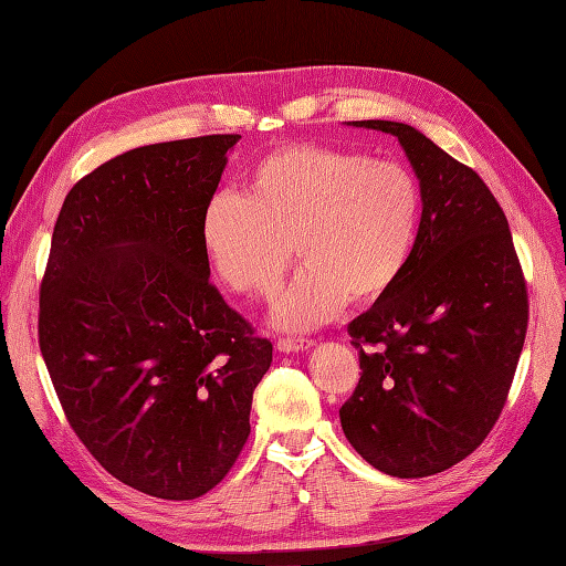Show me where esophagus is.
<instances>
[{"label":"esophagus","instance_id":"esophagus-1","mask_svg":"<svg viewBox=\"0 0 566 566\" xmlns=\"http://www.w3.org/2000/svg\"><path fill=\"white\" fill-rule=\"evenodd\" d=\"M274 345H276V350H280V353H304V350H311V347H314V343L306 340V338H280Z\"/></svg>","mask_w":566,"mask_h":566}]
</instances>
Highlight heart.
Returning <instances> with one entry per match:
<instances>
[{
    "instance_id": "heart-1",
    "label": "heart",
    "mask_w": 566,
    "mask_h": 566,
    "mask_svg": "<svg viewBox=\"0 0 566 566\" xmlns=\"http://www.w3.org/2000/svg\"><path fill=\"white\" fill-rule=\"evenodd\" d=\"M420 207L408 167L306 143L262 158L245 195L219 191L201 213V245L233 292L272 296L294 243L302 270L274 321L308 331L338 314L345 298L371 304L394 290L413 255Z\"/></svg>"
}]
</instances>
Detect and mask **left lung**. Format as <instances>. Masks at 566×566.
<instances>
[{
	"label": "left lung",
	"instance_id": "8db88e82",
	"mask_svg": "<svg viewBox=\"0 0 566 566\" xmlns=\"http://www.w3.org/2000/svg\"><path fill=\"white\" fill-rule=\"evenodd\" d=\"M350 124L399 138L423 213L401 280L347 326L363 375L340 426L379 472L430 476L472 454L506 403L527 331L523 270L472 167L408 124Z\"/></svg>",
	"mask_w": 566,
	"mask_h": 566
}]
</instances>
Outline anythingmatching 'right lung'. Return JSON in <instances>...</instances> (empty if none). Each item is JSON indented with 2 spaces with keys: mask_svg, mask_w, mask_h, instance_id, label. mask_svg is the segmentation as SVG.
I'll list each match as a JSON object with an SVG mask.
<instances>
[{
  "mask_svg": "<svg viewBox=\"0 0 566 566\" xmlns=\"http://www.w3.org/2000/svg\"><path fill=\"white\" fill-rule=\"evenodd\" d=\"M240 136L128 150L70 189L39 343L72 430L118 482L203 496L250 436L272 343L209 282L201 213Z\"/></svg>",
  "mask_w": 566,
  "mask_h": 566,
  "instance_id": "add662e5",
  "label": "right lung"
}]
</instances>
